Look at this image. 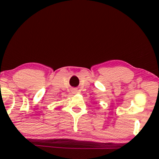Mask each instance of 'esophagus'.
<instances>
[{
    "instance_id": "1",
    "label": "esophagus",
    "mask_w": 159,
    "mask_h": 159,
    "mask_svg": "<svg viewBox=\"0 0 159 159\" xmlns=\"http://www.w3.org/2000/svg\"><path fill=\"white\" fill-rule=\"evenodd\" d=\"M72 93H78V90H76V89H74V90H72Z\"/></svg>"
}]
</instances>
